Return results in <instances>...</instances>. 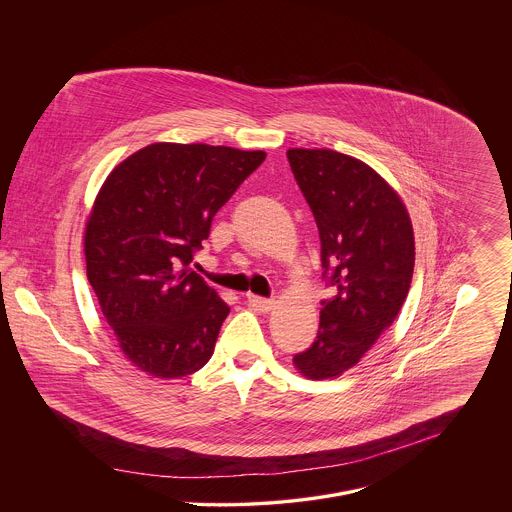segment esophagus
I'll return each mask as SVG.
<instances>
[{
    "label": "esophagus",
    "instance_id": "esophagus-1",
    "mask_svg": "<svg viewBox=\"0 0 512 512\" xmlns=\"http://www.w3.org/2000/svg\"><path fill=\"white\" fill-rule=\"evenodd\" d=\"M246 301H248V305H250L254 311H258V313H268V311H272L274 305H276L274 301L264 299V297H258V295H248Z\"/></svg>",
    "mask_w": 512,
    "mask_h": 512
}]
</instances>
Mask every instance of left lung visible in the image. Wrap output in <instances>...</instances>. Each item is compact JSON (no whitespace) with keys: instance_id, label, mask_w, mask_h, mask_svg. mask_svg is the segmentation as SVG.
<instances>
[{"instance_id":"left-lung-1","label":"left lung","mask_w":512,"mask_h":512,"mask_svg":"<svg viewBox=\"0 0 512 512\" xmlns=\"http://www.w3.org/2000/svg\"><path fill=\"white\" fill-rule=\"evenodd\" d=\"M287 160L321 236L323 301L315 342L297 372L330 379L354 368L397 319L415 268V233L399 193L366 162L330 148H289Z\"/></svg>"}]
</instances>
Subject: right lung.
I'll return each mask as SVG.
<instances>
[{"instance_id":"right-lung-1","label":"right lung","mask_w":512,"mask_h":512,"mask_svg":"<svg viewBox=\"0 0 512 512\" xmlns=\"http://www.w3.org/2000/svg\"><path fill=\"white\" fill-rule=\"evenodd\" d=\"M264 158V150L154 142L103 182L84 234L88 279L140 372L180 379L213 356L231 309L189 262L215 213Z\"/></svg>"}]
</instances>
